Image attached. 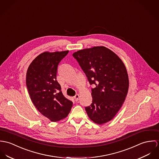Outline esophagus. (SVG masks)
<instances>
[{"instance_id": "esophagus-1", "label": "esophagus", "mask_w": 159, "mask_h": 159, "mask_svg": "<svg viewBox=\"0 0 159 159\" xmlns=\"http://www.w3.org/2000/svg\"><path fill=\"white\" fill-rule=\"evenodd\" d=\"M79 98H80V96H79V94H75V96H74V99H75V101H79Z\"/></svg>"}]
</instances>
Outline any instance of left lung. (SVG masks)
I'll list each match as a JSON object with an SVG mask.
<instances>
[{"instance_id": "left-lung-1", "label": "left lung", "mask_w": 159, "mask_h": 159, "mask_svg": "<svg viewBox=\"0 0 159 159\" xmlns=\"http://www.w3.org/2000/svg\"><path fill=\"white\" fill-rule=\"evenodd\" d=\"M87 77L93 97L85 110L98 124L111 120L121 108L129 89V77L120 57L104 46L80 50L72 54Z\"/></svg>"}]
</instances>
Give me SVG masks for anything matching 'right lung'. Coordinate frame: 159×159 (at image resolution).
Here are the masks:
<instances>
[{
  "label": "right lung",
  "instance_id": "right-lung-1",
  "mask_svg": "<svg viewBox=\"0 0 159 159\" xmlns=\"http://www.w3.org/2000/svg\"><path fill=\"white\" fill-rule=\"evenodd\" d=\"M68 52L39 54L30 63L26 74V85L33 104L52 122L66 118L73 104L63 96L57 80L58 65Z\"/></svg>",
  "mask_w": 159,
  "mask_h": 159
}]
</instances>
